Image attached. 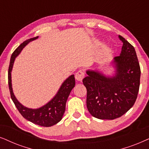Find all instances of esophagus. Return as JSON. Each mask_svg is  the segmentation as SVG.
I'll return each mask as SVG.
<instances>
[{"instance_id":"obj_1","label":"esophagus","mask_w":149,"mask_h":149,"mask_svg":"<svg viewBox=\"0 0 149 149\" xmlns=\"http://www.w3.org/2000/svg\"><path fill=\"white\" fill-rule=\"evenodd\" d=\"M84 72L82 70H80L79 71H78L76 73V79L78 81H80V82H81L83 80V78H84Z\"/></svg>"}]
</instances>
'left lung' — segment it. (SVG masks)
<instances>
[{"mask_svg": "<svg viewBox=\"0 0 149 149\" xmlns=\"http://www.w3.org/2000/svg\"><path fill=\"white\" fill-rule=\"evenodd\" d=\"M120 56L114 57V74L106 76L98 70H87L83 84L86 88V106L94 117L112 120L134 106L140 87V67L133 45L120 35Z\"/></svg>", "mask_w": 149, "mask_h": 149, "instance_id": "1", "label": "left lung"}]
</instances>
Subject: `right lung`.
<instances>
[{
    "mask_svg": "<svg viewBox=\"0 0 149 149\" xmlns=\"http://www.w3.org/2000/svg\"><path fill=\"white\" fill-rule=\"evenodd\" d=\"M38 36L27 39L17 47L11 55L8 71V83L11 100L22 116L26 119L38 125L51 127L58 123L62 119L65 111L66 102L71 91L75 86L74 75H71L65 80L61 85L56 95L44 106L37 109L29 108L24 106L18 102L13 94L11 84V71H12L15 59L28 43L35 40Z\"/></svg>",
    "mask_w": 149,
    "mask_h": 149,
    "instance_id": "1",
    "label": "right lung"
}]
</instances>
